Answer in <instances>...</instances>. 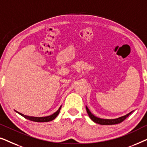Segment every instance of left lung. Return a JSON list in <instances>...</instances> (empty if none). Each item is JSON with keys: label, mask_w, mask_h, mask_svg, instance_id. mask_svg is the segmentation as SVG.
Here are the masks:
<instances>
[{"label": "left lung", "mask_w": 147, "mask_h": 147, "mask_svg": "<svg viewBox=\"0 0 147 147\" xmlns=\"http://www.w3.org/2000/svg\"><path fill=\"white\" fill-rule=\"evenodd\" d=\"M86 110H87L88 115H89L90 118H91L92 120H93V121L94 122H96V123L102 124V125H112V124H119L122 121H124V120H125L126 118H127L128 116L132 112H130V113H128L125 116H122V117H120L118 118H116V119H102V118H98L94 115H93V114L91 113V112L90 111L89 109H88L87 106H86Z\"/></svg>", "instance_id": "8db88e82"}]
</instances>
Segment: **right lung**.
Instances as JSON below:
<instances>
[{
	"label": "right lung",
	"instance_id": "right-lung-1",
	"mask_svg": "<svg viewBox=\"0 0 147 147\" xmlns=\"http://www.w3.org/2000/svg\"><path fill=\"white\" fill-rule=\"evenodd\" d=\"M61 106H60L59 108L57 110V112H55V113L53 114L51 116H45V117H33V116H29L24 115V114H23L19 113V112H18L17 111H16V112H17V113H19L20 115H21L22 116H23L24 118H27V119L29 120H31V121L37 122H45L51 121V120H53V119H55V118L57 116L58 114H59V112H60V110H61Z\"/></svg>",
	"mask_w": 147,
	"mask_h": 147
}]
</instances>
